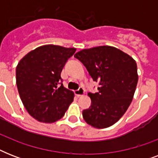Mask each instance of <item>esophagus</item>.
Returning <instances> with one entry per match:
<instances>
[{
	"label": "esophagus",
	"mask_w": 158,
	"mask_h": 158,
	"mask_svg": "<svg viewBox=\"0 0 158 158\" xmlns=\"http://www.w3.org/2000/svg\"><path fill=\"white\" fill-rule=\"evenodd\" d=\"M74 94L76 95L77 97H80V96H83L84 94V89L83 88H79L78 90L76 91H74Z\"/></svg>",
	"instance_id": "esophagus-1"
}]
</instances>
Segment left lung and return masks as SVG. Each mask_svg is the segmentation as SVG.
Instances as JSON below:
<instances>
[{"label": "left lung", "mask_w": 158, "mask_h": 158, "mask_svg": "<svg viewBox=\"0 0 158 158\" xmlns=\"http://www.w3.org/2000/svg\"><path fill=\"white\" fill-rule=\"evenodd\" d=\"M74 57L99 84L98 93L88 94L92 104L83 110L84 120L98 129L110 127L122 117L132 102L139 79L136 62L110 46L84 49Z\"/></svg>", "instance_id": "1"}]
</instances>
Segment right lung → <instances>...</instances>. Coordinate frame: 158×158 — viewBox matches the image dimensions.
<instances>
[{
	"instance_id": "right-lung-1",
	"label": "right lung",
	"mask_w": 158,
	"mask_h": 158,
	"mask_svg": "<svg viewBox=\"0 0 158 158\" xmlns=\"http://www.w3.org/2000/svg\"><path fill=\"white\" fill-rule=\"evenodd\" d=\"M75 51L56 45L42 46L18 63L16 84L19 97L29 115L38 121L59 120L74 100V93L63 86L60 74Z\"/></svg>"
}]
</instances>
